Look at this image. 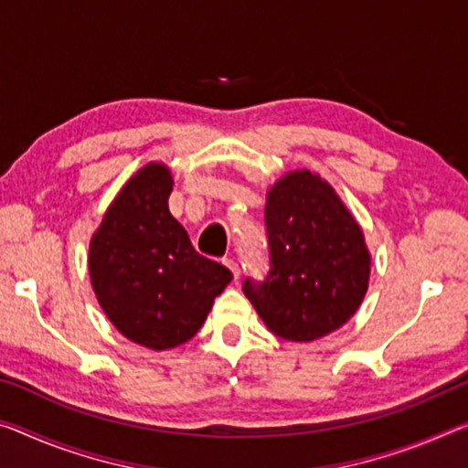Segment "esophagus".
<instances>
[{
    "instance_id": "obj_1",
    "label": "esophagus",
    "mask_w": 468,
    "mask_h": 468,
    "mask_svg": "<svg viewBox=\"0 0 468 468\" xmlns=\"http://www.w3.org/2000/svg\"><path fill=\"white\" fill-rule=\"evenodd\" d=\"M222 262H225V264L229 266V271L233 272V279H235V281L239 279V264H237V262L233 261V258H225V261H222Z\"/></svg>"
}]
</instances>
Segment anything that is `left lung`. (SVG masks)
<instances>
[{
  "mask_svg": "<svg viewBox=\"0 0 468 468\" xmlns=\"http://www.w3.org/2000/svg\"><path fill=\"white\" fill-rule=\"evenodd\" d=\"M271 271L243 293L269 331L314 341L350 321L365 300L370 251L335 189L308 168L285 173L266 194Z\"/></svg>",
  "mask_w": 468,
  "mask_h": 468,
  "instance_id": "1",
  "label": "left lung"
}]
</instances>
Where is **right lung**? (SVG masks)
<instances>
[{
  "instance_id": "obj_1",
  "label": "right lung",
  "mask_w": 468,
  "mask_h": 468,
  "mask_svg": "<svg viewBox=\"0 0 468 468\" xmlns=\"http://www.w3.org/2000/svg\"><path fill=\"white\" fill-rule=\"evenodd\" d=\"M173 175L162 162L122 185L89 241V277L118 333L150 350L185 344L231 283L227 266L197 254L168 210Z\"/></svg>"
}]
</instances>
